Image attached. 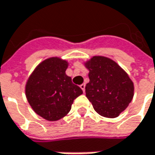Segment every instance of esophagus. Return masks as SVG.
Masks as SVG:
<instances>
[{
	"label": "esophagus",
	"instance_id": "obj_1",
	"mask_svg": "<svg viewBox=\"0 0 155 155\" xmlns=\"http://www.w3.org/2000/svg\"><path fill=\"white\" fill-rule=\"evenodd\" d=\"M80 87H81V88L82 89V91H83V92H85V87H86V85L83 83V84H81Z\"/></svg>",
	"mask_w": 155,
	"mask_h": 155
}]
</instances>
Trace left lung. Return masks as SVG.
Here are the masks:
<instances>
[{"label": "left lung", "mask_w": 155, "mask_h": 155, "mask_svg": "<svg viewBox=\"0 0 155 155\" xmlns=\"http://www.w3.org/2000/svg\"><path fill=\"white\" fill-rule=\"evenodd\" d=\"M84 66L89 71L86 96L94 110L104 117H118L134 95V85L128 74L104 56H94L84 62Z\"/></svg>", "instance_id": "1"}]
</instances>
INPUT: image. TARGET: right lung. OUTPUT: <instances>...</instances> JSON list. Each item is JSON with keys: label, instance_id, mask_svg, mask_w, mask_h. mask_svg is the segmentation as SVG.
<instances>
[{"label": "right lung", "instance_id": "add662e5", "mask_svg": "<svg viewBox=\"0 0 155 155\" xmlns=\"http://www.w3.org/2000/svg\"><path fill=\"white\" fill-rule=\"evenodd\" d=\"M68 62L51 57L39 63L28 78L25 95L32 110L48 121H57L67 116L74 100L82 94L72 82L66 70Z\"/></svg>", "mask_w": 155, "mask_h": 155}]
</instances>
